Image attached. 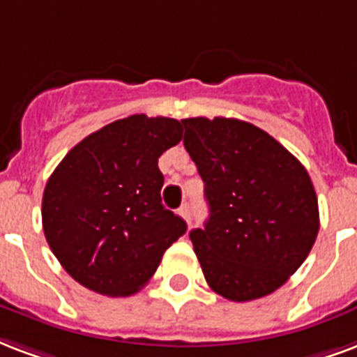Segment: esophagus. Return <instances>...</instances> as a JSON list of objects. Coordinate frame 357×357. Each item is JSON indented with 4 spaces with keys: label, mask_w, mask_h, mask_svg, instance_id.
<instances>
[{
    "label": "esophagus",
    "mask_w": 357,
    "mask_h": 357,
    "mask_svg": "<svg viewBox=\"0 0 357 357\" xmlns=\"http://www.w3.org/2000/svg\"><path fill=\"white\" fill-rule=\"evenodd\" d=\"M179 215H181V217H183L185 221H187V222H189V225H190V219H192V213H190V206H189V204H183V206L179 208Z\"/></svg>",
    "instance_id": "1"
}]
</instances>
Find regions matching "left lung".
Returning a JSON list of instances; mask_svg holds the SVG:
<instances>
[{"instance_id": "8db88e82", "label": "left lung", "mask_w": 357, "mask_h": 357, "mask_svg": "<svg viewBox=\"0 0 357 357\" xmlns=\"http://www.w3.org/2000/svg\"><path fill=\"white\" fill-rule=\"evenodd\" d=\"M209 219L190 230L204 277L222 298L275 292L305 262L320 219L305 167L266 130L232 118L181 119Z\"/></svg>"}]
</instances>
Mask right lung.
<instances>
[{
  "label": "right lung",
  "mask_w": 357,
  "mask_h": 357,
  "mask_svg": "<svg viewBox=\"0 0 357 357\" xmlns=\"http://www.w3.org/2000/svg\"><path fill=\"white\" fill-rule=\"evenodd\" d=\"M181 121L135 114L78 142L43 195V230L75 281L102 296H130L187 232L162 206L159 157L179 144Z\"/></svg>",
  "instance_id": "right-lung-1"
}]
</instances>
